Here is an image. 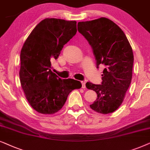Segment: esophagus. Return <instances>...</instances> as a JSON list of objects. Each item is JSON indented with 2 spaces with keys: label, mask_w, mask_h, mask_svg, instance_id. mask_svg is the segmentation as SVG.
<instances>
[{
  "label": "esophagus",
  "mask_w": 150,
  "mask_h": 150,
  "mask_svg": "<svg viewBox=\"0 0 150 150\" xmlns=\"http://www.w3.org/2000/svg\"><path fill=\"white\" fill-rule=\"evenodd\" d=\"M81 85H82V86H81V87H82L83 88H86V82H85V81H81Z\"/></svg>",
  "instance_id": "1"
}]
</instances>
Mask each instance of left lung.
Masks as SVG:
<instances>
[{
    "mask_svg": "<svg viewBox=\"0 0 150 150\" xmlns=\"http://www.w3.org/2000/svg\"><path fill=\"white\" fill-rule=\"evenodd\" d=\"M77 29L93 48L97 68L104 67L101 84L86 83L87 88L97 94L90 107L99 113L113 112L122 103L130 85L132 49L121 28L106 18L79 22Z\"/></svg>",
    "mask_w": 150,
    "mask_h": 150,
    "instance_id": "8db88e82",
    "label": "left lung"
}]
</instances>
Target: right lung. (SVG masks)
Listing matches in <instances>:
<instances>
[{
  "label": "right lung",
  "mask_w": 150,
  "mask_h": 150,
  "mask_svg": "<svg viewBox=\"0 0 150 150\" xmlns=\"http://www.w3.org/2000/svg\"><path fill=\"white\" fill-rule=\"evenodd\" d=\"M77 33V22L46 18L33 29L21 52L20 80L30 105L42 114L59 111L74 89L81 83L61 79L51 71V60L58 58L64 45Z\"/></svg>",
  "instance_id": "obj_1"
}]
</instances>
